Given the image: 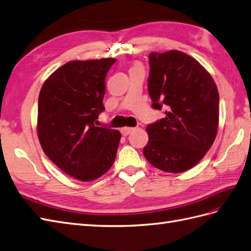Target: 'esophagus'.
Instances as JSON below:
<instances>
[{
  "label": "esophagus",
  "mask_w": 251,
  "mask_h": 251,
  "mask_svg": "<svg viewBox=\"0 0 251 251\" xmlns=\"http://www.w3.org/2000/svg\"><path fill=\"white\" fill-rule=\"evenodd\" d=\"M133 130H134V128H132V127H124L121 129V133L123 134V136H128V134L131 133Z\"/></svg>",
  "instance_id": "obj_1"
}]
</instances>
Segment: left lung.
<instances>
[{"instance_id":"1","label":"left lung","mask_w":251,"mask_h":251,"mask_svg":"<svg viewBox=\"0 0 251 251\" xmlns=\"http://www.w3.org/2000/svg\"><path fill=\"white\" fill-rule=\"evenodd\" d=\"M149 93L153 109L165 118L147 125L143 155L168 173L192 169L213 144L220 96L210 73L180 50L150 54Z\"/></svg>"}]
</instances>
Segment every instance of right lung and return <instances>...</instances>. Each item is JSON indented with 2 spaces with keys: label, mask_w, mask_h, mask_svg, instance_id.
Here are the masks:
<instances>
[{
  "label": "right lung",
  "mask_w": 251,
  "mask_h": 251,
  "mask_svg": "<svg viewBox=\"0 0 251 251\" xmlns=\"http://www.w3.org/2000/svg\"><path fill=\"white\" fill-rule=\"evenodd\" d=\"M114 58L70 61L44 81L38 100L37 132L46 155L80 181L95 180L111 168L120 131L99 127L105 110V78Z\"/></svg>",
  "instance_id": "add662e5"
}]
</instances>
